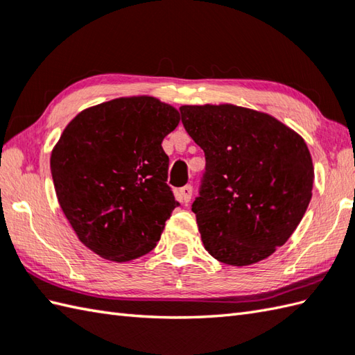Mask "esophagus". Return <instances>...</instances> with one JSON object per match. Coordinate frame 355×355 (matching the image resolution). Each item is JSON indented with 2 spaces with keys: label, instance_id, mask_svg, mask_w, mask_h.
Returning <instances> with one entry per match:
<instances>
[{
  "label": "esophagus",
  "instance_id": "esophagus-1",
  "mask_svg": "<svg viewBox=\"0 0 355 355\" xmlns=\"http://www.w3.org/2000/svg\"><path fill=\"white\" fill-rule=\"evenodd\" d=\"M178 193H180V200H182V202L187 205V202H189L192 198V186L191 184L183 186Z\"/></svg>",
  "mask_w": 355,
  "mask_h": 355
}]
</instances>
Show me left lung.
<instances>
[{"mask_svg":"<svg viewBox=\"0 0 355 355\" xmlns=\"http://www.w3.org/2000/svg\"><path fill=\"white\" fill-rule=\"evenodd\" d=\"M180 114L206 157L192 205L205 248L236 267L268 258L310 205L306 143L275 117L235 105H184Z\"/></svg>","mask_w":355,"mask_h":355,"instance_id":"8db88e82","label":"left lung"}]
</instances>
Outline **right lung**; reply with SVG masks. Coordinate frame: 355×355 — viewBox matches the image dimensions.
I'll return each mask as SVG.
<instances>
[{
    "mask_svg": "<svg viewBox=\"0 0 355 355\" xmlns=\"http://www.w3.org/2000/svg\"><path fill=\"white\" fill-rule=\"evenodd\" d=\"M178 112L154 97H126L82 111L65 128L50 168L59 205L79 239L125 262L157 245L180 206L168 182L163 139Z\"/></svg>",
    "mask_w": 355,
    "mask_h": 355,
    "instance_id": "right-lung-1",
    "label": "right lung"
}]
</instances>
